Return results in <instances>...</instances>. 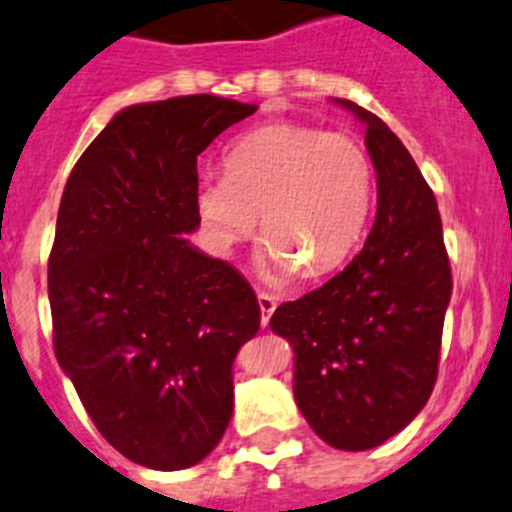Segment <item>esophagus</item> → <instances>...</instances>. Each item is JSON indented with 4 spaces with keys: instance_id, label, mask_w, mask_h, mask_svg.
Wrapping results in <instances>:
<instances>
[{
    "instance_id": "esophagus-1",
    "label": "esophagus",
    "mask_w": 512,
    "mask_h": 512,
    "mask_svg": "<svg viewBox=\"0 0 512 512\" xmlns=\"http://www.w3.org/2000/svg\"><path fill=\"white\" fill-rule=\"evenodd\" d=\"M257 303H260V313H262L260 323H262V328H267V323H270V315L275 313V308H278V298L270 293H257Z\"/></svg>"
}]
</instances>
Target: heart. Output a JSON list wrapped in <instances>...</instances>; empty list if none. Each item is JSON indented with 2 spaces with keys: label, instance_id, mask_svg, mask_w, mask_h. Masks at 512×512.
I'll return each mask as SVG.
<instances>
[{
  "label": "heart",
  "instance_id": "heart-1",
  "mask_svg": "<svg viewBox=\"0 0 512 512\" xmlns=\"http://www.w3.org/2000/svg\"><path fill=\"white\" fill-rule=\"evenodd\" d=\"M224 176H207L194 209L219 255L257 227L267 240L260 275L285 283L333 270L358 245L374 204V164L356 138L303 123H267L227 148Z\"/></svg>",
  "mask_w": 512,
  "mask_h": 512
}]
</instances>
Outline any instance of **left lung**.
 Masks as SVG:
<instances>
[{"instance_id": "left-lung-1", "label": "left lung", "mask_w": 512, "mask_h": 512, "mask_svg": "<svg viewBox=\"0 0 512 512\" xmlns=\"http://www.w3.org/2000/svg\"><path fill=\"white\" fill-rule=\"evenodd\" d=\"M366 126L379 207L364 250L323 288L283 303L272 333L293 346V391L313 432L364 452L424 409L452 295L437 199L404 143L374 113L336 100Z\"/></svg>"}]
</instances>
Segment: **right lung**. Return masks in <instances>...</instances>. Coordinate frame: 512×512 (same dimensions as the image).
I'll return each mask as SVG.
<instances>
[{"label": "right lung", "mask_w": 512, "mask_h": 512, "mask_svg": "<svg viewBox=\"0 0 512 512\" xmlns=\"http://www.w3.org/2000/svg\"><path fill=\"white\" fill-rule=\"evenodd\" d=\"M257 105L181 95L128 105L85 148L47 265L52 338L98 432L151 470H184L232 419L234 356L260 303L229 262L184 234L197 156Z\"/></svg>", "instance_id": "right-lung-1"}]
</instances>
